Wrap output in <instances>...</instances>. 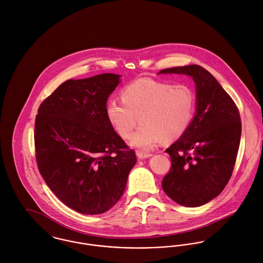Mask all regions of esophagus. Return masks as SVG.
I'll list each match as a JSON object with an SVG mask.
<instances>
[{"instance_id":"1","label":"esophagus","mask_w":263,"mask_h":263,"mask_svg":"<svg viewBox=\"0 0 263 263\" xmlns=\"http://www.w3.org/2000/svg\"><path fill=\"white\" fill-rule=\"evenodd\" d=\"M136 156L139 159H142V158H147L153 156V154L151 153H144V152H140V151H137L136 152Z\"/></svg>"}]
</instances>
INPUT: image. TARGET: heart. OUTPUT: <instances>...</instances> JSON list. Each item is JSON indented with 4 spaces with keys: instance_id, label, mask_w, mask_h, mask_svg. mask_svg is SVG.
<instances>
[{
    "instance_id": "obj_1",
    "label": "heart",
    "mask_w": 263,
    "mask_h": 263,
    "mask_svg": "<svg viewBox=\"0 0 263 263\" xmlns=\"http://www.w3.org/2000/svg\"><path fill=\"white\" fill-rule=\"evenodd\" d=\"M121 100L107 104V118L125 139L132 135L140 119L142 125L131 137L130 144L144 153L163 139L183 135L195 114V93L187 84L139 79L124 87Z\"/></svg>"
}]
</instances>
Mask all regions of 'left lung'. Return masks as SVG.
<instances>
[{"instance_id": "left-lung-1", "label": "left lung", "mask_w": 263, "mask_h": 263, "mask_svg": "<svg viewBox=\"0 0 263 263\" xmlns=\"http://www.w3.org/2000/svg\"><path fill=\"white\" fill-rule=\"evenodd\" d=\"M159 73L186 74L196 84L195 117L187 131L165 149L172 166L161 186L175 202L200 206L220 194L232 177L241 139L240 112L216 79L198 65Z\"/></svg>"}]
</instances>
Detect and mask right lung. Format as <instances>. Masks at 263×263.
Masks as SVG:
<instances>
[{
  "instance_id": "obj_1",
  "label": "right lung",
  "mask_w": 263,
  "mask_h": 263,
  "mask_svg": "<svg viewBox=\"0 0 263 263\" xmlns=\"http://www.w3.org/2000/svg\"><path fill=\"white\" fill-rule=\"evenodd\" d=\"M120 75L69 79L37 109L34 146L37 167L54 195L85 214L112 208L137 161L114 130L106 101Z\"/></svg>"
}]
</instances>
